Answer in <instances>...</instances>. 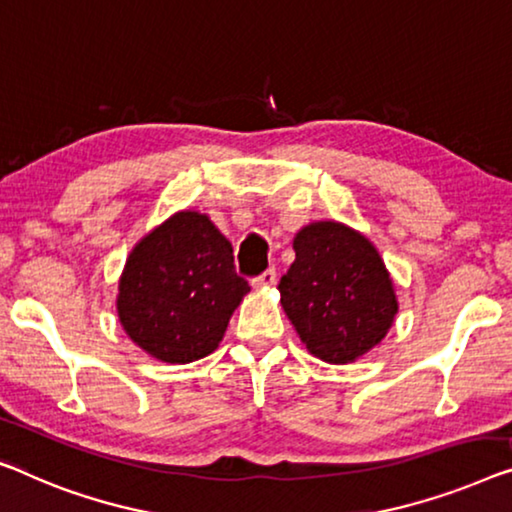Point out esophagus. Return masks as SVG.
<instances>
[{"instance_id":"34e87169","label":"esophagus","mask_w":512,"mask_h":512,"mask_svg":"<svg viewBox=\"0 0 512 512\" xmlns=\"http://www.w3.org/2000/svg\"><path fill=\"white\" fill-rule=\"evenodd\" d=\"M250 285L255 289H266L271 285H276V269H266L264 273H259L253 280H250Z\"/></svg>"}]
</instances>
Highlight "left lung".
Returning a JSON list of instances; mask_svg holds the SVG:
<instances>
[{"mask_svg":"<svg viewBox=\"0 0 512 512\" xmlns=\"http://www.w3.org/2000/svg\"><path fill=\"white\" fill-rule=\"evenodd\" d=\"M294 253L278 292L308 352L345 365L379 345L398 299L377 248L352 227L322 220L294 236Z\"/></svg>","mask_w":512,"mask_h":512,"instance_id":"8db88e82","label":"left lung"}]
</instances>
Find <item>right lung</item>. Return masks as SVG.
Here are the masks:
<instances>
[{
  "mask_svg": "<svg viewBox=\"0 0 512 512\" xmlns=\"http://www.w3.org/2000/svg\"><path fill=\"white\" fill-rule=\"evenodd\" d=\"M250 292L234 271L232 243L209 216L179 211L131 250L117 312L137 347L163 363H193L220 345Z\"/></svg>",
  "mask_w": 512,
  "mask_h": 512,
  "instance_id": "right-lung-1",
  "label": "right lung"
}]
</instances>
